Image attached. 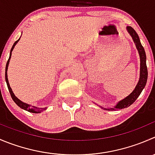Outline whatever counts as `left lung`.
<instances>
[{
	"label": "left lung",
	"instance_id": "left-lung-1",
	"mask_svg": "<svg viewBox=\"0 0 155 155\" xmlns=\"http://www.w3.org/2000/svg\"><path fill=\"white\" fill-rule=\"evenodd\" d=\"M127 28L130 35L133 38V41H134L136 48L138 49V51L139 53V56H140V78H139V81L136 86V88L130 95L127 96L124 100L120 101L116 105L114 108H104L107 110L122 109V108H127V107L130 106L132 104L134 103L135 101L140 95L141 92L146 85L147 79H148V69H147L146 66V54H145V49L141 44L139 35L134 30V28H132L131 26H127Z\"/></svg>",
	"mask_w": 155,
	"mask_h": 155
}]
</instances>
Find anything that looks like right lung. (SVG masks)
Segmentation results:
<instances>
[{"label":"right lung","instance_id":"1","mask_svg":"<svg viewBox=\"0 0 155 155\" xmlns=\"http://www.w3.org/2000/svg\"><path fill=\"white\" fill-rule=\"evenodd\" d=\"M19 39H18L17 41H15L14 44H13V47H12L11 50H10V57H9V59H8V61H7V64H6V69H5V79H6V82H7V87H8L9 91H10V95H11L12 99H13V101H14L15 103H16V104H17L18 106L19 107H21V108H22V109H23V110H25L28 111V112L35 113V114H38V113H41V111L44 110H45V109H46V107H45V108H40V107H37L31 106V105L28 104L23 103V102L19 100V99H18L17 97H16V96L14 95V94H13V91H12V89H11V88H10V85H9L8 79H7V67H8L9 62H10V57H11V52H12V51H13V48H14V46L16 45V43H17L18 41H19Z\"/></svg>","mask_w":155,"mask_h":155}]
</instances>
